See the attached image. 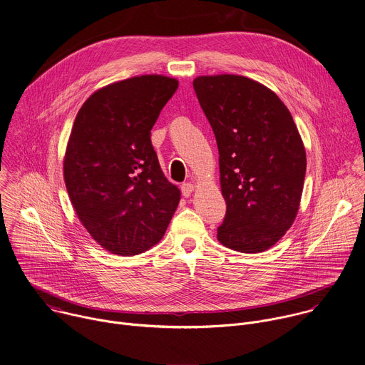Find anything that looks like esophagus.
Masks as SVG:
<instances>
[{"label":"esophagus","instance_id":"obj_1","mask_svg":"<svg viewBox=\"0 0 365 365\" xmlns=\"http://www.w3.org/2000/svg\"><path fill=\"white\" fill-rule=\"evenodd\" d=\"M180 189H182V195H183L185 197H189L190 193L195 190V186H193L190 182H186V183L182 185Z\"/></svg>","mask_w":365,"mask_h":365}]
</instances>
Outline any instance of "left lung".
I'll return each instance as SVG.
<instances>
[{"label": "left lung", "instance_id": "obj_1", "mask_svg": "<svg viewBox=\"0 0 365 365\" xmlns=\"http://www.w3.org/2000/svg\"><path fill=\"white\" fill-rule=\"evenodd\" d=\"M193 88L219 150L226 215L217 240L237 252H264L299 209L307 155L295 121L272 90L244 76H200Z\"/></svg>", "mask_w": 365, "mask_h": 365}]
</instances>
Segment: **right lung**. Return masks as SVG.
Masks as SVG:
<instances>
[{"mask_svg": "<svg viewBox=\"0 0 365 365\" xmlns=\"http://www.w3.org/2000/svg\"><path fill=\"white\" fill-rule=\"evenodd\" d=\"M148 74L108 84L78 110L64 156V182L87 232L106 251L139 255L163 237L180 190L163 175L150 130L178 90Z\"/></svg>", "mask_w": 365, "mask_h": 365, "instance_id": "1", "label": "right lung"}]
</instances>
